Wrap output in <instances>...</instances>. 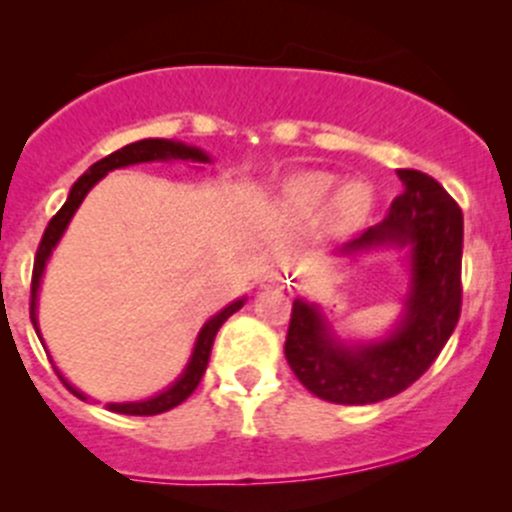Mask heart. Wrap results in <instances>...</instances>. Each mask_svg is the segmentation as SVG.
Returning <instances> with one entry per match:
<instances>
[{
  "label": "heart",
  "mask_w": 512,
  "mask_h": 512,
  "mask_svg": "<svg viewBox=\"0 0 512 512\" xmlns=\"http://www.w3.org/2000/svg\"><path fill=\"white\" fill-rule=\"evenodd\" d=\"M337 175L327 170H302L285 185V200L297 213H317L329 230H349L369 213L371 188L364 180H344L337 189Z\"/></svg>",
  "instance_id": "heart-1"
}]
</instances>
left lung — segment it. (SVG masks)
<instances>
[{
  "instance_id": "8db88e82",
  "label": "left lung",
  "mask_w": 512,
  "mask_h": 512,
  "mask_svg": "<svg viewBox=\"0 0 512 512\" xmlns=\"http://www.w3.org/2000/svg\"><path fill=\"white\" fill-rule=\"evenodd\" d=\"M404 193L389 215L342 247V255L371 247L409 250L404 317L389 337L347 344L334 337L317 304L294 299L285 356L294 376L332 404H376L409 389L436 361L461 317L463 213L438 180L399 170Z\"/></svg>"
}]
</instances>
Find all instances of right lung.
<instances>
[{
  "instance_id": "obj_1",
  "label": "right lung",
  "mask_w": 512,
  "mask_h": 512,
  "mask_svg": "<svg viewBox=\"0 0 512 512\" xmlns=\"http://www.w3.org/2000/svg\"><path fill=\"white\" fill-rule=\"evenodd\" d=\"M151 160H193V163H210L208 153H203L195 146H185V143L180 141H165V138H143V141L128 143V146H123L121 151L101 158L98 163L91 165L79 180H76L69 198H66V203L61 205L59 213H56L54 218L49 220V225H46L44 237H41L39 250H36V257H34L32 307H29V314H32V324L36 334H39V339H41V332H39V322H36V294H39L41 275H44V267L46 262H49L51 252H54L56 242L61 240L66 225H69V220L74 218V213L79 210L81 200L86 198V193L94 188L108 170L126 168V165H136V163H151ZM242 304H245V299H237V302L227 304L223 312H218L215 317H210L208 322L203 324L198 339H195V347H193V354H190L188 366H185L183 374L175 379V384H170L168 389L160 391V394L153 396V399L128 401V404H106V409L116 411V414H126V416H156V414H163V411H170L173 406L183 404V401L198 389L200 379H203L205 369H208V359H210V349H213V342H215V334H218V329L223 327L225 319L230 317V314H235ZM59 379L64 381V386L71 391V394L79 396V399H86L79 389H74V386L61 376V371H59Z\"/></svg>"
}]
</instances>
